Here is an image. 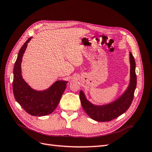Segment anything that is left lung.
I'll return each instance as SVG.
<instances>
[{
    "label": "left lung",
    "mask_w": 152,
    "mask_h": 152,
    "mask_svg": "<svg viewBox=\"0 0 152 152\" xmlns=\"http://www.w3.org/2000/svg\"><path fill=\"white\" fill-rule=\"evenodd\" d=\"M131 64V80L127 89L120 98L115 102L103 106H96L91 103L86 98L83 92L80 91V99L86 113L94 121L98 122L111 121L126 112L131 106L134 98L136 87L137 78L135 68L134 58L129 54Z\"/></svg>",
    "instance_id": "8db88e82"
}]
</instances>
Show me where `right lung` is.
Listing matches in <instances>:
<instances>
[{
  "instance_id": "1",
  "label": "right lung",
  "mask_w": 152,
  "mask_h": 152,
  "mask_svg": "<svg viewBox=\"0 0 152 152\" xmlns=\"http://www.w3.org/2000/svg\"><path fill=\"white\" fill-rule=\"evenodd\" d=\"M30 37L20 49L13 69L12 90L15 98L21 107L33 116H44L56 109L66 87V81L59 80L47 90L35 91L26 84L21 75L23 55L31 40Z\"/></svg>"
}]
</instances>
